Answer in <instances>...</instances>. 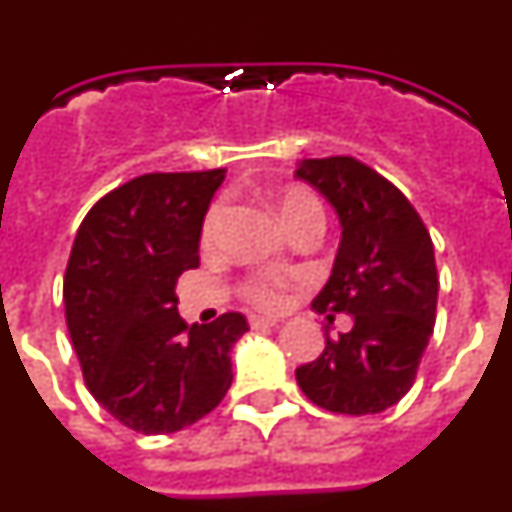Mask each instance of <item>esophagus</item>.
Wrapping results in <instances>:
<instances>
[{
	"label": "esophagus",
	"instance_id": "34e87169",
	"mask_svg": "<svg viewBox=\"0 0 512 512\" xmlns=\"http://www.w3.org/2000/svg\"><path fill=\"white\" fill-rule=\"evenodd\" d=\"M248 323H251V328H274V325H279V320L264 318V315H251V318H248Z\"/></svg>",
	"mask_w": 512,
	"mask_h": 512
}]
</instances>
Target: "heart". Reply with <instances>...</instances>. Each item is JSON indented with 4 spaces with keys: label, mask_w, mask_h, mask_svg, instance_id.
<instances>
[{
    "label": "heart",
    "mask_w": 512,
    "mask_h": 512,
    "mask_svg": "<svg viewBox=\"0 0 512 512\" xmlns=\"http://www.w3.org/2000/svg\"><path fill=\"white\" fill-rule=\"evenodd\" d=\"M223 210V202H215V205L210 207V212H207L205 223H202V246L205 248H210L212 243L217 241V230H220V223H223ZM277 210L279 217H282V223L287 225V228H292L297 220H302V217L310 215V212H323V207L315 200V194H310L307 189L289 187L287 192L279 197ZM246 295L251 302H256V305L261 307H271V310L284 305V287L277 279H259V282H251L246 287Z\"/></svg>",
    "instance_id": "b5f03b06"
}]
</instances>
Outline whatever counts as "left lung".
Returning a JSON list of instances; mask_svg holds the SVG:
<instances>
[{
	"label": "left lung",
	"instance_id": "8db88e82",
	"mask_svg": "<svg viewBox=\"0 0 512 512\" xmlns=\"http://www.w3.org/2000/svg\"><path fill=\"white\" fill-rule=\"evenodd\" d=\"M295 176L323 194L341 223L336 261L312 310L346 312L354 323L338 338L325 325L323 354L297 366V384L330 413H382L408 395L433 336L431 235L405 194L356 158H305Z\"/></svg>",
	"mask_w": 512,
	"mask_h": 512
}]
</instances>
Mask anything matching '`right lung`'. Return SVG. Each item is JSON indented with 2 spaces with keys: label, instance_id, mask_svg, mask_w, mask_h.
Returning <instances> with one entry per match:
<instances>
[{
  "label": "right lung",
  "instance_id": "right-lung-1",
  "mask_svg": "<svg viewBox=\"0 0 512 512\" xmlns=\"http://www.w3.org/2000/svg\"><path fill=\"white\" fill-rule=\"evenodd\" d=\"M225 171L146 174L87 212L63 277L66 325L89 392L133 431H182L220 405L233 382L241 312L189 328L176 277L200 266L207 207Z\"/></svg>",
  "mask_w": 512,
  "mask_h": 512
}]
</instances>
